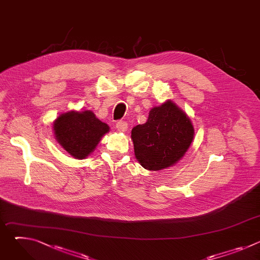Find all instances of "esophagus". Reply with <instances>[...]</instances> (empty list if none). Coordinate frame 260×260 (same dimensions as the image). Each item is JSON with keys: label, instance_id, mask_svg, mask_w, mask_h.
Wrapping results in <instances>:
<instances>
[{"label": "esophagus", "instance_id": "esophagus-1", "mask_svg": "<svg viewBox=\"0 0 260 260\" xmlns=\"http://www.w3.org/2000/svg\"><path fill=\"white\" fill-rule=\"evenodd\" d=\"M116 128H117L119 132L123 133V132H125V131L127 129V123H126L125 121H123V120H118V121L116 122Z\"/></svg>", "mask_w": 260, "mask_h": 260}]
</instances>
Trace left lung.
Masks as SVG:
<instances>
[{"mask_svg":"<svg viewBox=\"0 0 260 260\" xmlns=\"http://www.w3.org/2000/svg\"><path fill=\"white\" fill-rule=\"evenodd\" d=\"M190 119L172 101L151 109L144 124L132 131L135 155L141 166L159 171L176 164L193 140Z\"/></svg>","mask_w":260,"mask_h":260,"instance_id":"1","label":"left lung"}]
</instances>
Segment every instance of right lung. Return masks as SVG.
<instances>
[{"mask_svg": "<svg viewBox=\"0 0 260 260\" xmlns=\"http://www.w3.org/2000/svg\"><path fill=\"white\" fill-rule=\"evenodd\" d=\"M57 142L73 157L83 159L93 151L109 126L99 120L91 111L61 114L53 123Z\"/></svg>", "mask_w": 260, "mask_h": 260, "instance_id": "add662e5", "label": "right lung"}]
</instances>
